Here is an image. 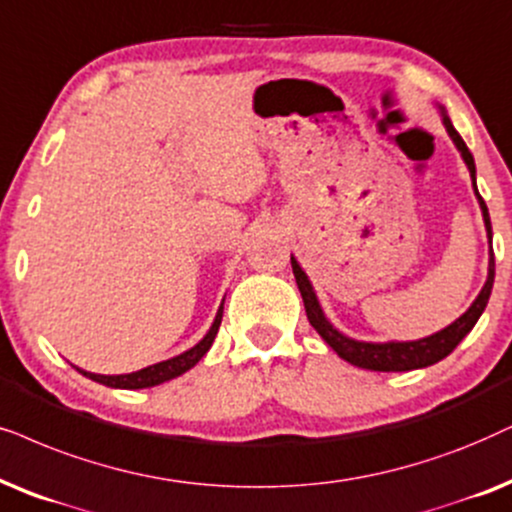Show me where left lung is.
I'll list each match as a JSON object with an SVG mask.
<instances>
[{"mask_svg": "<svg viewBox=\"0 0 512 512\" xmlns=\"http://www.w3.org/2000/svg\"><path fill=\"white\" fill-rule=\"evenodd\" d=\"M440 115H442L444 129H447L449 138L454 141L456 148H459L463 162H466V167L470 171V178H473V188H475L477 202H480L484 228H487V237L491 244L489 211H487V204H484V199L480 197V192H477V185H475V159H473V155H470L468 145L463 143L459 131L454 129V124H451V119L447 117V112H444L442 105H440ZM291 268H294L298 291H301V296H303L305 315H308V320L315 327L317 334H320L324 341L331 345V350H334L338 357H343L345 362L355 364V367H360V369H371V371H411V369L430 367V364L444 360V357H447L451 350H454L456 345H459L463 338L470 334V329L475 327L477 320H480L484 308H487L491 287H494V254H489L487 282H484V287L480 294H477L473 305H470V308L459 317V320L451 322L449 327H444L442 331H437V334H433V336L418 338V341L367 343V341H355V338L341 334V331H338L334 324L327 320L320 301H317L313 284H310L308 275H305L303 268L298 265L294 256H291Z\"/></svg>", "mask_w": 512, "mask_h": 512, "instance_id": "obj_1", "label": "left lung"}]
</instances>
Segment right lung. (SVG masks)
Returning <instances> with one entry per match:
<instances>
[{"instance_id":"obj_1","label":"right lung","mask_w":512,"mask_h":512,"mask_svg":"<svg viewBox=\"0 0 512 512\" xmlns=\"http://www.w3.org/2000/svg\"><path fill=\"white\" fill-rule=\"evenodd\" d=\"M221 320H223V303H221V308H218L214 324H211V329L207 331V336H204L202 341H199L197 345H192V348L185 350V353L171 357V360L157 362V364H152V367H145L141 371H131V374H119V376L91 374V371H84V369H77V371L79 374H84L86 378H91V381L103 383V386H110V388L138 390V388L159 386V383L171 381V378L185 374V371L195 367V364L209 353L211 343H214V338L218 334V327H221Z\"/></svg>"}]
</instances>
